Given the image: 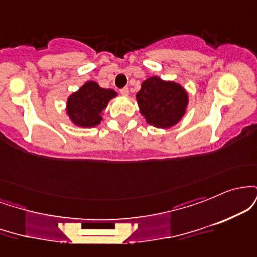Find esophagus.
<instances>
[{
    "label": "esophagus",
    "mask_w": 257,
    "mask_h": 257,
    "mask_svg": "<svg viewBox=\"0 0 257 257\" xmlns=\"http://www.w3.org/2000/svg\"><path fill=\"white\" fill-rule=\"evenodd\" d=\"M120 91V94H122L123 96H128V94H129V89L126 87H124V88H122V89L119 90Z\"/></svg>",
    "instance_id": "obj_1"
}]
</instances>
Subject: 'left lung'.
Segmentation results:
<instances>
[{
  "instance_id": "left-lung-1",
  "label": "left lung",
  "mask_w": 257,
  "mask_h": 257,
  "mask_svg": "<svg viewBox=\"0 0 257 257\" xmlns=\"http://www.w3.org/2000/svg\"><path fill=\"white\" fill-rule=\"evenodd\" d=\"M137 101L140 113L149 124L166 129L175 125L184 117L188 94L179 83L153 76L143 82Z\"/></svg>"
}]
</instances>
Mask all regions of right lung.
<instances>
[{
	"mask_svg": "<svg viewBox=\"0 0 257 257\" xmlns=\"http://www.w3.org/2000/svg\"><path fill=\"white\" fill-rule=\"evenodd\" d=\"M116 95L114 90L105 89L96 82L88 81L67 98L66 113L73 124L82 128L96 126L102 120L104 108Z\"/></svg>",
	"mask_w": 257,
	"mask_h": 257,
	"instance_id": "right-lung-1",
	"label": "right lung"
}]
</instances>
